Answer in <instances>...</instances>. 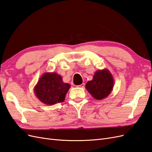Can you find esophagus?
Here are the masks:
<instances>
[{"instance_id":"1","label":"esophagus","mask_w":152,"mask_h":152,"mask_svg":"<svg viewBox=\"0 0 152 152\" xmlns=\"http://www.w3.org/2000/svg\"><path fill=\"white\" fill-rule=\"evenodd\" d=\"M77 87H81V88H84V87H85V84H84V83H82V84H80V85H79V86H78Z\"/></svg>"}]
</instances>
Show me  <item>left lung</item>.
<instances>
[{"mask_svg":"<svg viewBox=\"0 0 152 152\" xmlns=\"http://www.w3.org/2000/svg\"><path fill=\"white\" fill-rule=\"evenodd\" d=\"M114 79L112 73L107 68L96 71L93 79L86 84V88L93 97L98 100L107 98L112 93Z\"/></svg>","mask_w":152,"mask_h":152,"instance_id":"1","label":"left lung"}]
</instances>
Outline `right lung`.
Segmentation results:
<instances>
[{"label": "right lung", "mask_w": 152, "mask_h": 152, "mask_svg": "<svg viewBox=\"0 0 152 152\" xmlns=\"http://www.w3.org/2000/svg\"><path fill=\"white\" fill-rule=\"evenodd\" d=\"M70 85L63 81L56 72H46L40 77L34 87V93L41 102L52 105L64 102Z\"/></svg>", "instance_id": "add662e5"}]
</instances>
